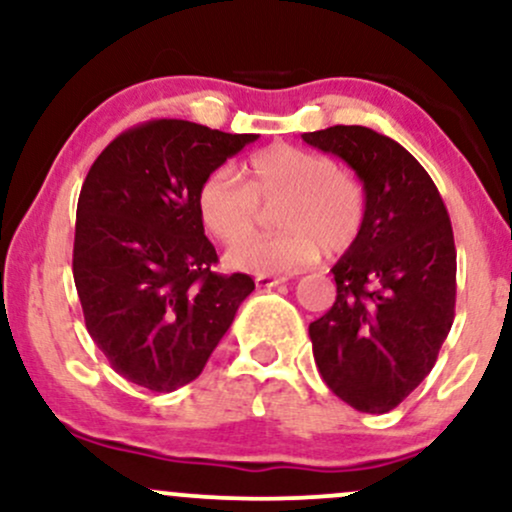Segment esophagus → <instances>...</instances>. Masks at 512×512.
Instances as JSON below:
<instances>
[{
	"instance_id": "34e87169",
	"label": "esophagus",
	"mask_w": 512,
	"mask_h": 512,
	"mask_svg": "<svg viewBox=\"0 0 512 512\" xmlns=\"http://www.w3.org/2000/svg\"><path fill=\"white\" fill-rule=\"evenodd\" d=\"M286 281H289V276H284V274H260L255 279V284L260 286V289H272V286L286 284Z\"/></svg>"
}]
</instances>
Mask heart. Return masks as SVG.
<instances>
[{
  "instance_id": "heart-1",
  "label": "heart",
  "mask_w": 512,
  "mask_h": 512,
  "mask_svg": "<svg viewBox=\"0 0 512 512\" xmlns=\"http://www.w3.org/2000/svg\"><path fill=\"white\" fill-rule=\"evenodd\" d=\"M240 182L228 168L211 170L197 190V214L223 243L249 232L260 203L281 198L275 212L285 231L249 237L228 250V264L250 274H289L322 255L344 252L361 236L366 192L332 158L296 146H269L248 161Z\"/></svg>"
}]
</instances>
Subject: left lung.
Here are the masks:
<instances>
[{"mask_svg": "<svg viewBox=\"0 0 512 512\" xmlns=\"http://www.w3.org/2000/svg\"><path fill=\"white\" fill-rule=\"evenodd\" d=\"M339 156L366 192V221L332 267L337 301L310 322L315 363L330 390L385 414L431 373L455 317L457 252L431 175L395 139L361 125L305 132Z\"/></svg>", "mask_w": 512, "mask_h": 512, "instance_id": "8db88e82", "label": "left lung"}]
</instances>
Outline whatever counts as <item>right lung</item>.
Wrapping results in <instances>:
<instances>
[{
    "label": "right lung",
    "instance_id": "right-lung-1",
    "mask_svg": "<svg viewBox=\"0 0 512 512\" xmlns=\"http://www.w3.org/2000/svg\"><path fill=\"white\" fill-rule=\"evenodd\" d=\"M257 134L187 120L127 129L96 158L76 204L74 284L115 373L151 392L192 383L255 291L216 274L197 190Z\"/></svg>",
    "mask_w": 512,
    "mask_h": 512
}]
</instances>
